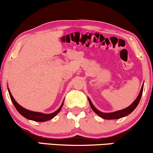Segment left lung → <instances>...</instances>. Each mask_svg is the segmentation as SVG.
<instances>
[{"label":"left lung","mask_w":153,"mask_h":153,"mask_svg":"<svg viewBox=\"0 0 153 153\" xmlns=\"http://www.w3.org/2000/svg\"><path fill=\"white\" fill-rule=\"evenodd\" d=\"M143 86H144V83H143L142 87H141L140 93H139L138 96H137V97L136 98V99L133 101V103L130 105L128 107H127V108L124 109H122V110L114 111V112H111V113H103L101 112V111L97 110V109L95 108V106L93 105V103H92L89 98H88V102H89V104L91 105L92 110H93L94 112L98 115V116L101 117V118H103V119L113 120V119H118V118H121L123 117L128 116V115H129L131 113L133 112V111L135 110V108L137 107V105H138L139 102H140V100L141 99V97H142L143 91Z\"/></svg>","instance_id":"left-lung-1"}]
</instances>
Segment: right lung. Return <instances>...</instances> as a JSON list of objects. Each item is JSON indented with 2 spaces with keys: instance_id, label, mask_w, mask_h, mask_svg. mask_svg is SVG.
<instances>
[{
  "instance_id": "add662e5",
  "label": "right lung",
  "mask_w": 153,
  "mask_h": 153,
  "mask_svg": "<svg viewBox=\"0 0 153 153\" xmlns=\"http://www.w3.org/2000/svg\"><path fill=\"white\" fill-rule=\"evenodd\" d=\"M9 92V95H10V99L12 101V102L14 105V106L16 107V108L17 109V111L20 113V114H21L22 116L26 118L28 120H34V121H37V122H45V121H48L49 120L52 119L54 116H56V114L59 112L60 110H61L62 106H63V103H64V100L63 102H62V105H60V107L58 108V110H56V111H54V113H52V114H42V113L40 112H35V111H29L27 109L23 108L22 107L20 104H18L17 103V101L14 99V98L11 94L10 89L7 88Z\"/></svg>"
}]
</instances>
